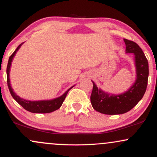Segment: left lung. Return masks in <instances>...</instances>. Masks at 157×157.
Returning a JSON list of instances; mask_svg holds the SVG:
<instances>
[{
	"instance_id": "8db88e82",
	"label": "left lung",
	"mask_w": 157,
	"mask_h": 157,
	"mask_svg": "<svg viewBox=\"0 0 157 157\" xmlns=\"http://www.w3.org/2000/svg\"><path fill=\"white\" fill-rule=\"evenodd\" d=\"M126 53L134 55L136 79L132 86L120 94H111L98 89L93 82L91 102L94 109L104 114H122L129 111L145 94L148 78V62L142 48L134 41L124 39Z\"/></svg>"
}]
</instances>
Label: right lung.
<instances>
[{
    "label": "right lung",
    "instance_id": "1",
    "mask_svg": "<svg viewBox=\"0 0 157 157\" xmlns=\"http://www.w3.org/2000/svg\"><path fill=\"white\" fill-rule=\"evenodd\" d=\"M23 44H20L18 47L16 48L15 52L12 53V55L10 56L9 58L8 65H7L6 68V75H7V85H8L9 90H10L11 95L12 97L21 105L24 109L26 111H30L32 113H51L53 111H56L58 109H60V106L62 105L63 102L65 98H66V95L70 89H68L67 91L65 92L62 96L57 97V98L53 99L51 100H40V101H30V100H23V99L21 98L19 96H17L16 94L13 91V89H12V86L10 84V67L11 64H12V61L13 60V57H15L16 52L19 49L21 45Z\"/></svg>",
    "mask_w": 157,
    "mask_h": 157
}]
</instances>
